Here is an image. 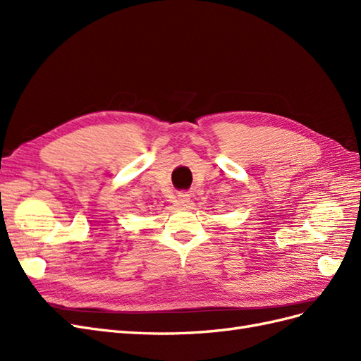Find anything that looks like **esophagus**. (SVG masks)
<instances>
[{
	"label": "esophagus",
	"instance_id": "obj_1",
	"mask_svg": "<svg viewBox=\"0 0 361 361\" xmlns=\"http://www.w3.org/2000/svg\"><path fill=\"white\" fill-rule=\"evenodd\" d=\"M190 203V195L188 194H179L178 204L179 206H187Z\"/></svg>",
	"mask_w": 361,
	"mask_h": 361
}]
</instances>
